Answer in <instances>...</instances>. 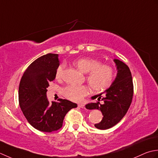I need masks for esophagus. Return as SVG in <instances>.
<instances>
[{"label": "esophagus", "instance_id": "1", "mask_svg": "<svg viewBox=\"0 0 158 158\" xmlns=\"http://www.w3.org/2000/svg\"><path fill=\"white\" fill-rule=\"evenodd\" d=\"M78 107L84 108H85V104H78Z\"/></svg>", "mask_w": 158, "mask_h": 158}]
</instances>
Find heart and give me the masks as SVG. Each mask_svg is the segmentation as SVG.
Instances as JSON below:
<instances>
[{"instance_id": "heart-1", "label": "heart", "mask_w": 158, "mask_h": 158, "mask_svg": "<svg viewBox=\"0 0 158 158\" xmlns=\"http://www.w3.org/2000/svg\"><path fill=\"white\" fill-rule=\"evenodd\" d=\"M74 65L80 72L87 73L86 80L93 91L102 92L107 89L112 84L114 78V70L106 64L92 58L83 57L76 60ZM65 69V64H60L56 72V78H60ZM89 93L87 86H67L63 89V94L72 101H81Z\"/></svg>"}]
</instances>
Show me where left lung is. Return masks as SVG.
<instances>
[{
    "instance_id": "8db88e82",
    "label": "left lung",
    "mask_w": 158,
    "mask_h": 158,
    "mask_svg": "<svg viewBox=\"0 0 158 158\" xmlns=\"http://www.w3.org/2000/svg\"><path fill=\"white\" fill-rule=\"evenodd\" d=\"M117 69V74L114 81L106 92V95L102 93L92 97V99L98 98V102L90 103L86 105V108L98 109L104 116L99 123L95 127L99 130H107L114 126L119 122L125 114L132 101L134 85L131 73L127 65L118 59H114ZM102 104L99 102L100 99Z\"/></svg>"
}]
</instances>
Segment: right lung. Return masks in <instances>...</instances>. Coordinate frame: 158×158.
<instances>
[{"label":"right lung","instance_id":"add662e5","mask_svg":"<svg viewBox=\"0 0 158 158\" xmlns=\"http://www.w3.org/2000/svg\"><path fill=\"white\" fill-rule=\"evenodd\" d=\"M58 54L49 53L38 58L26 69L19 86V104L28 123L37 130L52 132L63 126L65 116L77 104L67 99L48 101L49 83L56 78L59 66Z\"/></svg>","mask_w":158,"mask_h":158}]
</instances>
